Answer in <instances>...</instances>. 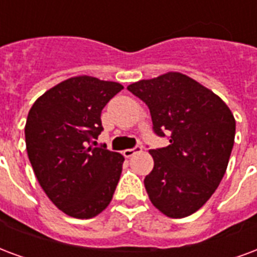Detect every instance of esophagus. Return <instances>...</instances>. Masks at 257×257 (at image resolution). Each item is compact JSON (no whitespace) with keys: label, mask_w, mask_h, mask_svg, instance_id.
<instances>
[{"label":"esophagus","mask_w":257,"mask_h":257,"mask_svg":"<svg viewBox=\"0 0 257 257\" xmlns=\"http://www.w3.org/2000/svg\"><path fill=\"white\" fill-rule=\"evenodd\" d=\"M140 151H142V146H136V147L134 148H126V150H123L122 154L125 158H131L134 157L135 154L140 153Z\"/></svg>","instance_id":"34e87169"}]
</instances>
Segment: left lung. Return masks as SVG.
I'll list each match as a JSON object with an SVG mask.
<instances>
[{"label": "left lung", "instance_id": "left-lung-1", "mask_svg": "<svg viewBox=\"0 0 257 257\" xmlns=\"http://www.w3.org/2000/svg\"><path fill=\"white\" fill-rule=\"evenodd\" d=\"M147 104L154 132L170 135L167 147L150 150L154 169L144 187L169 218H185L206 204L223 178L233 150L235 119L227 104L180 72L128 85Z\"/></svg>", "mask_w": 257, "mask_h": 257}]
</instances>
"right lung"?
Instances as JSON below:
<instances>
[{
  "label": "right lung",
  "mask_w": 257,
  "mask_h": 257,
  "mask_svg": "<svg viewBox=\"0 0 257 257\" xmlns=\"http://www.w3.org/2000/svg\"><path fill=\"white\" fill-rule=\"evenodd\" d=\"M123 87L92 76H75L41 95L28 111L26 146L42 189L66 215L90 219L109 206L123 157L92 147L100 113Z\"/></svg>",
  "instance_id": "add662e5"
}]
</instances>
